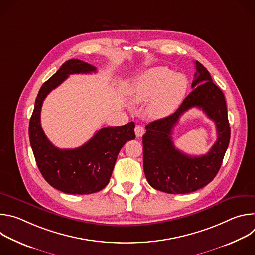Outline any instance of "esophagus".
<instances>
[{
    "instance_id": "1",
    "label": "esophagus",
    "mask_w": 255,
    "mask_h": 255,
    "mask_svg": "<svg viewBox=\"0 0 255 255\" xmlns=\"http://www.w3.org/2000/svg\"><path fill=\"white\" fill-rule=\"evenodd\" d=\"M144 132H145V130H144V127H143V126H141V125H136V127H135V135H136L137 138L141 137V136L144 134Z\"/></svg>"
}]
</instances>
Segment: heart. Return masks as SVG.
I'll return each instance as SVG.
<instances>
[{
    "label": "heart",
    "instance_id": "heart-1",
    "mask_svg": "<svg viewBox=\"0 0 255 255\" xmlns=\"http://www.w3.org/2000/svg\"><path fill=\"white\" fill-rule=\"evenodd\" d=\"M187 87L184 75L173 74L166 66H155L145 70L134 80L131 95L137 103L149 99L147 114L158 119L175 110L186 95Z\"/></svg>",
    "mask_w": 255,
    "mask_h": 255
}]
</instances>
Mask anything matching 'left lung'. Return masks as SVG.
<instances>
[{
  "instance_id": "left-lung-1",
  "label": "left lung",
  "mask_w": 255,
  "mask_h": 255,
  "mask_svg": "<svg viewBox=\"0 0 255 255\" xmlns=\"http://www.w3.org/2000/svg\"><path fill=\"white\" fill-rule=\"evenodd\" d=\"M192 88L171 115L150 122L142 137L143 168L148 184L167 194H189L204 188L219 171L230 141V126L223 92L217 87L207 68L196 61ZM193 106L206 113L216 124L217 141L207 154L187 156L174 146L171 133L181 114Z\"/></svg>"
}]
</instances>
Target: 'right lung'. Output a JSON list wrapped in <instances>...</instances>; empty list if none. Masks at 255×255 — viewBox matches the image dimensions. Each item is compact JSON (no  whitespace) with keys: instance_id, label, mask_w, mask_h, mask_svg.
Listing matches in <instances>:
<instances>
[{"instance_id":"add662e5","label":"right lung","mask_w":255,"mask_h":255,"mask_svg":"<svg viewBox=\"0 0 255 255\" xmlns=\"http://www.w3.org/2000/svg\"><path fill=\"white\" fill-rule=\"evenodd\" d=\"M97 68L80 59L65 61L39 90L29 122V139L37 166L47 183L65 194L89 195L103 190L112 175L123 145L135 139L134 122L99 130L83 146L59 149L47 139L41 123L46 96L69 75L91 74Z\"/></svg>"}]
</instances>
